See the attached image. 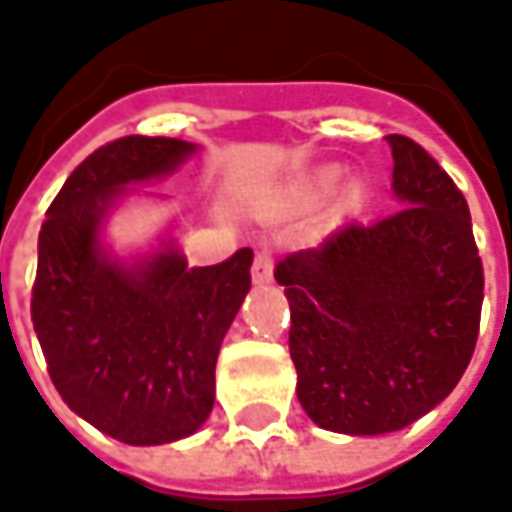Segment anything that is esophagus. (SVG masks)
<instances>
[{
  "label": "esophagus",
  "instance_id": "esophagus-1",
  "mask_svg": "<svg viewBox=\"0 0 512 512\" xmlns=\"http://www.w3.org/2000/svg\"><path fill=\"white\" fill-rule=\"evenodd\" d=\"M250 273H253V282H270V276H273V253L270 250H259L256 256H253V267H250Z\"/></svg>",
  "mask_w": 512,
  "mask_h": 512
}]
</instances>
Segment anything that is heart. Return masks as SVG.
<instances>
[{"label":"heart","instance_id":"b5f03b06","mask_svg":"<svg viewBox=\"0 0 512 512\" xmlns=\"http://www.w3.org/2000/svg\"><path fill=\"white\" fill-rule=\"evenodd\" d=\"M325 182H327V185H330V182H333V176H327V179H325Z\"/></svg>","mask_w":512,"mask_h":512}]
</instances>
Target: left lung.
Returning a JSON list of instances; mask_svg holds the SVG:
<instances>
[{
    "label": "left lung",
    "instance_id": "obj_1",
    "mask_svg": "<svg viewBox=\"0 0 512 512\" xmlns=\"http://www.w3.org/2000/svg\"><path fill=\"white\" fill-rule=\"evenodd\" d=\"M387 142L404 207L373 225L344 222L276 265L299 402L319 427L350 436L402 430L447 399L482 322L467 199L419 142Z\"/></svg>",
    "mask_w": 512,
    "mask_h": 512
}]
</instances>
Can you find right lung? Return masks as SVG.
Returning a JSON list of instances; mask_svg holds the SVG:
<instances>
[{
	"label": "right lung",
	"instance_id": "obj_1",
	"mask_svg": "<svg viewBox=\"0 0 512 512\" xmlns=\"http://www.w3.org/2000/svg\"><path fill=\"white\" fill-rule=\"evenodd\" d=\"M190 153L168 136L102 145L70 173L39 230L30 319L50 382L85 422L139 447L202 427L219 347L250 290V247L210 267H187L170 247L130 270L99 247L113 199Z\"/></svg>",
	"mask_w": 512,
	"mask_h": 512
}]
</instances>
